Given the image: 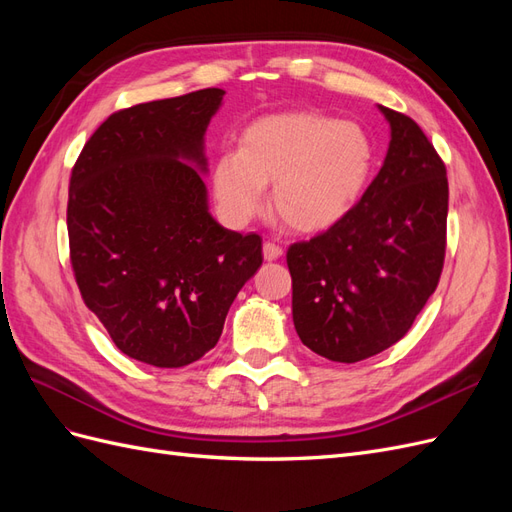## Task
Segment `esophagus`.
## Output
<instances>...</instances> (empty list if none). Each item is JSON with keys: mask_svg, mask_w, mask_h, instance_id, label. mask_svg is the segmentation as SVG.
Listing matches in <instances>:
<instances>
[{"mask_svg": "<svg viewBox=\"0 0 512 512\" xmlns=\"http://www.w3.org/2000/svg\"><path fill=\"white\" fill-rule=\"evenodd\" d=\"M284 254V250L277 243H271V241H267L265 245H262V256H265V260H277Z\"/></svg>", "mask_w": 512, "mask_h": 512, "instance_id": "1", "label": "esophagus"}]
</instances>
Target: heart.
<instances>
[{
	"label": "heart",
	"mask_w": 512,
	"mask_h": 512,
	"mask_svg": "<svg viewBox=\"0 0 512 512\" xmlns=\"http://www.w3.org/2000/svg\"><path fill=\"white\" fill-rule=\"evenodd\" d=\"M376 147L354 121L294 111L258 117L241 130L237 151L211 168L222 218L243 226L273 185L277 215L297 232H324L356 207L374 175Z\"/></svg>",
	"instance_id": "1"
}]
</instances>
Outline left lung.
I'll use <instances>...</instances> for the list:
<instances>
[{
  "label": "left lung",
  "mask_w": 512,
  "mask_h": 512,
  "mask_svg": "<svg viewBox=\"0 0 512 512\" xmlns=\"http://www.w3.org/2000/svg\"><path fill=\"white\" fill-rule=\"evenodd\" d=\"M391 143L346 218L288 247L301 342L337 363L369 359L408 333L440 280L448 181L416 121L380 106Z\"/></svg>",
  "instance_id": "8db88e82"
}]
</instances>
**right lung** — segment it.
I'll use <instances>...</instances> for the list:
<instances>
[{"mask_svg":"<svg viewBox=\"0 0 512 512\" xmlns=\"http://www.w3.org/2000/svg\"><path fill=\"white\" fill-rule=\"evenodd\" d=\"M224 94L209 87L119 111L72 168L76 284L115 346L153 367L190 365L218 344L262 265L258 235L209 213L205 132Z\"/></svg>","mask_w":512,"mask_h":512,"instance_id":"1","label":"right lung"}]
</instances>
